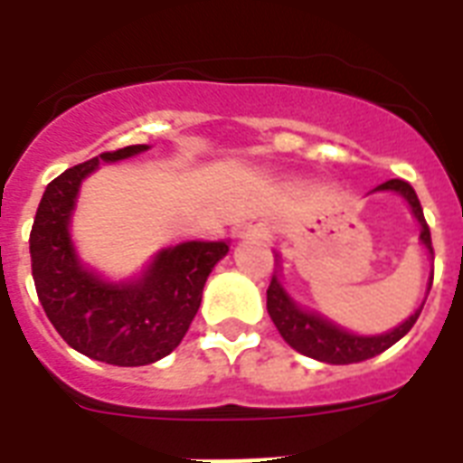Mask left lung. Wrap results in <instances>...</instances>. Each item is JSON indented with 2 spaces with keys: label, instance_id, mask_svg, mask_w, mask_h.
Listing matches in <instances>:
<instances>
[{
  "label": "left lung",
  "instance_id": "1",
  "mask_svg": "<svg viewBox=\"0 0 463 463\" xmlns=\"http://www.w3.org/2000/svg\"><path fill=\"white\" fill-rule=\"evenodd\" d=\"M377 189H394L399 194L411 203L413 209V216L418 218L420 223V240L423 245L430 250L432 254V240H430V228L425 223L423 206L418 202L416 189L411 187L406 180H387L382 182ZM432 286V279H430ZM267 309L271 322L276 324V329L286 338V344L293 345L298 353H303L307 358L322 360V363H331V365H348V363H360V360L374 358L380 355L382 351H387L389 345H394L399 338H403L413 329L418 315L423 305L413 312V315L406 319L403 324H399L396 329L387 331V334H380V336H355V334H348V331L338 329L331 322L322 319V317L309 315L305 309L298 307L286 290L281 288V283L276 281V276L271 279L267 288Z\"/></svg>",
  "mask_w": 463,
  "mask_h": 463
}]
</instances>
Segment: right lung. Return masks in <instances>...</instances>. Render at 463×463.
Returning <instances> with one entry per match:
<instances>
[{
    "label": "right lung",
    "mask_w": 463,
    "mask_h": 463,
    "mask_svg": "<svg viewBox=\"0 0 463 463\" xmlns=\"http://www.w3.org/2000/svg\"><path fill=\"white\" fill-rule=\"evenodd\" d=\"M146 144L105 151L47 184L31 228V267L38 300L74 351L119 367L148 365L173 353L202 305L211 269L225 242H182L163 250L137 283H105L79 264L69 216L79 184L100 160H122Z\"/></svg>",
    "instance_id": "1"
}]
</instances>
